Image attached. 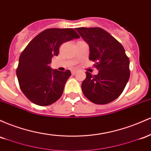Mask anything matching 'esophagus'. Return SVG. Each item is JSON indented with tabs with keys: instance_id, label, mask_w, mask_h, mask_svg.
Wrapping results in <instances>:
<instances>
[{
	"instance_id": "1",
	"label": "esophagus",
	"mask_w": 151,
	"mask_h": 151,
	"mask_svg": "<svg viewBox=\"0 0 151 151\" xmlns=\"http://www.w3.org/2000/svg\"><path fill=\"white\" fill-rule=\"evenodd\" d=\"M76 73H77V70H76L71 71V73H72V75H75Z\"/></svg>"
}]
</instances>
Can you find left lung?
I'll list each match as a JSON object with an SVG mask.
<instances>
[{"mask_svg":"<svg viewBox=\"0 0 151 151\" xmlns=\"http://www.w3.org/2000/svg\"><path fill=\"white\" fill-rule=\"evenodd\" d=\"M89 45V60L95 62L97 75L86 72L81 88L86 98L96 104H107L116 100L130 77L129 58L116 38L101 28H76Z\"/></svg>","mask_w":151,"mask_h":151,"instance_id":"obj_1","label":"left lung"}]
</instances>
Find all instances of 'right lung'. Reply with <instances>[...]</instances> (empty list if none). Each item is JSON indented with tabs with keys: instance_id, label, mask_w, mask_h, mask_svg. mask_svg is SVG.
Instances as JSON below:
<instances>
[{
	"instance_id": "add662e5",
	"label": "right lung",
	"mask_w": 151,
	"mask_h": 151,
	"mask_svg": "<svg viewBox=\"0 0 151 151\" xmlns=\"http://www.w3.org/2000/svg\"><path fill=\"white\" fill-rule=\"evenodd\" d=\"M78 38L73 28H50L36 35L22 52L16 75L22 92L31 102L46 106L61 97L71 73L53 70L50 63L61 44Z\"/></svg>"
}]
</instances>
